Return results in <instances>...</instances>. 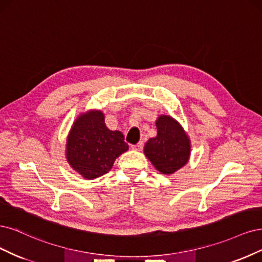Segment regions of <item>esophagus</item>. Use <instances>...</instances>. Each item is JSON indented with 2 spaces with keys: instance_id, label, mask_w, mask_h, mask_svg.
Returning <instances> with one entry per match:
<instances>
[{
  "instance_id": "1",
  "label": "esophagus",
  "mask_w": 262,
  "mask_h": 262,
  "mask_svg": "<svg viewBox=\"0 0 262 262\" xmlns=\"http://www.w3.org/2000/svg\"><path fill=\"white\" fill-rule=\"evenodd\" d=\"M132 148H133L134 150L140 151V150H142V148H143V142H142V141H139L138 143H136V145H133Z\"/></svg>"
}]
</instances>
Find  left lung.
<instances>
[{
  "label": "left lung",
  "mask_w": 262,
  "mask_h": 262,
  "mask_svg": "<svg viewBox=\"0 0 262 262\" xmlns=\"http://www.w3.org/2000/svg\"><path fill=\"white\" fill-rule=\"evenodd\" d=\"M156 125L157 137L146 142L143 151L159 172L172 174L187 163L190 154L189 139L171 116H160Z\"/></svg>",
  "instance_id": "obj_1"
}]
</instances>
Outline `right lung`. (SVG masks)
I'll return each mask as SVG.
<instances>
[{
  "mask_svg": "<svg viewBox=\"0 0 262 262\" xmlns=\"http://www.w3.org/2000/svg\"><path fill=\"white\" fill-rule=\"evenodd\" d=\"M128 150L123 134L110 130L100 111L79 116L67 139L66 156L75 171L85 179L94 180L106 174L115 159Z\"/></svg>",
  "mask_w": 262,
  "mask_h": 262,
  "instance_id": "obj_1",
  "label": "right lung"
}]
</instances>
